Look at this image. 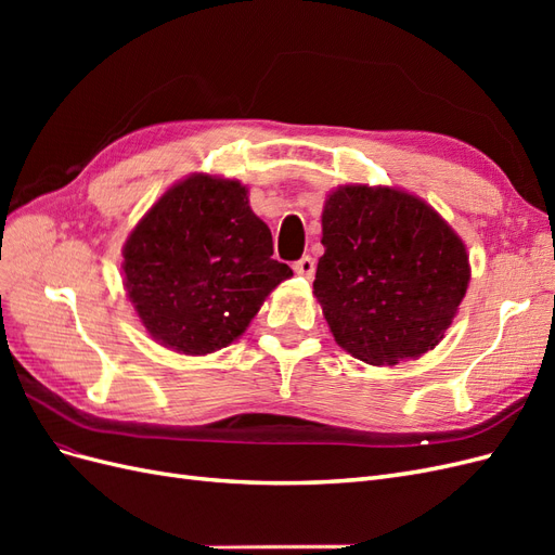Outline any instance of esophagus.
Wrapping results in <instances>:
<instances>
[{"mask_svg":"<svg viewBox=\"0 0 555 555\" xmlns=\"http://www.w3.org/2000/svg\"><path fill=\"white\" fill-rule=\"evenodd\" d=\"M294 271L298 275H304V278L310 280L314 275V259L312 257H300L298 261H294Z\"/></svg>","mask_w":555,"mask_h":555,"instance_id":"obj_1","label":"esophagus"}]
</instances>
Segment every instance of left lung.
Masks as SVG:
<instances>
[{"mask_svg":"<svg viewBox=\"0 0 555 555\" xmlns=\"http://www.w3.org/2000/svg\"><path fill=\"white\" fill-rule=\"evenodd\" d=\"M314 296L335 343L371 365L418 359L444 338L467 292L459 233L426 201L343 184L322 212Z\"/></svg>","mask_w":555,"mask_h":555,"instance_id":"left-lung-1","label":"left lung"}]
</instances>
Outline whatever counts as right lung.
Here are the masks:
<instances>
[{
    "instance_id": "add662e5",
    "label": "right lung",
    "mask_w": 555,
    "mask_h": 555,
    "mask_svg": "<svg viewBox=\"0 0 555 555\" xmlns=\"http://www.w3.org/2000/svg\"><path fill=\"white\" fill-rule=\"evenodd\" d=\"M125 289L153 338L204 357L245 333L266 296L294 273L238 180L194 173L166 190L129 233Z\"/></svg>"
}]
</instances>
